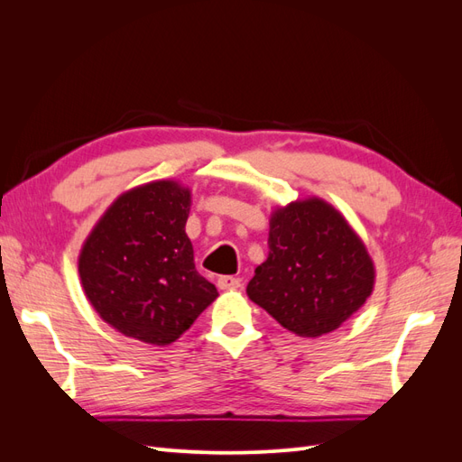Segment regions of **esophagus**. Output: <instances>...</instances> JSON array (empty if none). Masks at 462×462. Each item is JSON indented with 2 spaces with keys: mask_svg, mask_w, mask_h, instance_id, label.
Here are the masks:
<instances>
[{
  "mask_svg": "<svg viewBox=\"0 0 462 462\" xmlns=\"http://www.w3.org/2000/svg\"><path fill=\"white\" fill-rule=\"evenodd\" d=\"M217 287L219 289H239L241 279H236L233 275H221V277H217Z\"/></svg>",
  "mask_w": 462,
  "mask_h": 462,
  "instance_id": "1",
  "label": "esophagus"
}]
</instances>
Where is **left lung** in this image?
Instances as JSON below:
<instances>
[{
    "mask_svg": "<svg viewBox=\"0 0 462 462\" xmlns=\"http://www.w3.org/2000/svg\"><path fill=\"white\" fill-rule=\"evenodd\" d=\"M270 254L248 299L300 337L337 329L372 295L375 270L365 243L331 204L306 199L277 208Z\"/></svg>",
    "mask_w": 462,
    "mask_h": 462,
    "instance_id": "1",
    "label": "left lung"
}]
</instances>
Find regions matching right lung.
I'll return each instance as SVG.
<instances>
[{
    "label": "right lung",
    "mask_w": 462,
    "mask_h": 462,
    "mask_svg": "<svg viewBox=\"0 0 462 462\" xmlns=\"http://www.w3.org/2000/svg\"><path fill=\"white\" fill-rule=\"evenodd\" d=\"M189 212L187 187L153 180L123 192L82 245L79 275L87 299L127 337L170 345L217 297L194 268Z\"/></svg>",
    "instance_id": "obj_1"
}]
</instances>
